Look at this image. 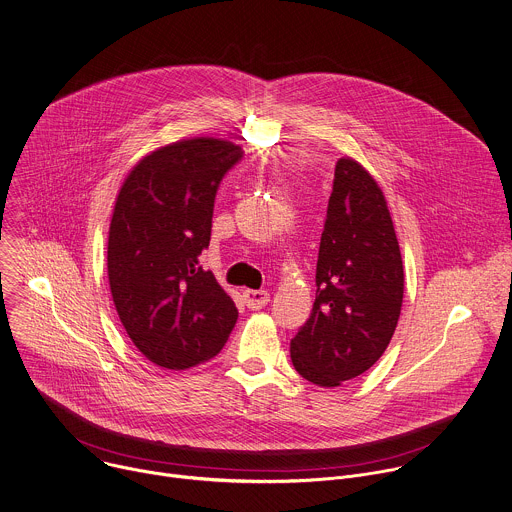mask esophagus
<instances>
[{
  "instance_id": "1",
  "label": "esophagus",
  "mask_w": 512,
  "mask_h": 512,
  "mask_svg": "<svg viewBox=\"0 0 512 512\" xmlns=\"http://www.w3.org/2000/svg\"><path fill=\"white\" fill-rule=\"evenodd\" d=\"M243 299H245V305L251 309V311H257V309H263L267 303H269V293L259 289H245L243 291Z\"/></svg>"
}]
</instances>
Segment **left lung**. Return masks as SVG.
<instances>
[{
  "mask_svg": "<svg viewBox=\"0 0 512 512\" xmlns=\"http://www.w3.org/2000/svg\"><path fill=\"white\" fill-rule=\"evenodd\" d=\"M311 317L291 339L295 371L339 387L371 369L391 343L405 273L385 195L351 157L335 165L317 259Z\"/></svg>",
  "mask_w": 512,
  "mask_h": 512,
  "instance_id": "left-lung-1",
  "label": "left lung"
}]
</instances>
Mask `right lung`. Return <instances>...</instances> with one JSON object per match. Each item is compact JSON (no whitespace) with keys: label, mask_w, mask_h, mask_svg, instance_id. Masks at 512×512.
<instances>
[{"label":"right lung","mask_w":512,"mask_h":512,"mask_svg":"<svg viewBox=\"0 0 512 512\" xmlns=\"http://www.w3.org/2000/svg\"><path fill=\"white\" fill-rule=\"evenodd\" d=\"M243 149L213 137L145 155L123 181L107 241L111 297L133 345L183 371L227 343L237 307L199 255L209 247L215 195Z\"/></svg>","instance_id":"obj_1"}]
</instances>
